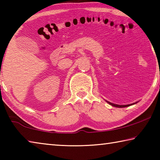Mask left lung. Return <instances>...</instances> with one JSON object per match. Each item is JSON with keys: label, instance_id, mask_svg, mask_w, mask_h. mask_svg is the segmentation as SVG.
Returning <instances> with one entry per match:
<instances>
[{"label": "left lung", "instance_id": "left-lung-1", "mask_svg": "<svg viewBox=\"0 0 160 160\" xmlns=\"http://www.w3.org/2000/svg\"><path fill=\"white\" fill-rule=\"evenodd\" d=\"M107 103H109L110 105H112L113 107H118V108H123V107H129V106H131V105H133L135 104H136L137 102L135 103H132V104H126V105H119V104H113V103H111L109 102H107Z\"/></svg>", "mask_w": 160, "mask_h": 160}]
</instances>
